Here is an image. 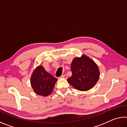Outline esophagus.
<instances>
[{
    "label": "esophagus",
    "instance_id": "obj_1",
    "mask_svg": "<svg viewBox=\"0 0 127 127\" xmlns=\"http://www.w3.org/2000/svg\"><path fill=\"white\" fill-rule=\"evenodd\" d=\"M61 77H62V78H65V79H67L68 77H67V74H63V75H62V76H61Z\"/></svg>",
    "mask_w": 127,
    "mask_h": 127
}]
</instances>
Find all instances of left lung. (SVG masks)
I'll return each mask as SVG.
<instances>
[{
    "label": "left lung",
    "instance_id": "1",
    "mask_svg": "<svg viewBox=\"0 0 127 127\" xmlns=\"http://www.w3.org/2000/svg\"><path fill=\"white\" fill-rule=\"evenodd\" d=\"M72 76L67 81L75 89L87 91L95 85L99 77L97 65L88 56L82 55L73 60L71 63Z\"/></svg>",
    "mask_w": 127,
    "mask_h": 127
}]
</instances>
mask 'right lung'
Returning a JSON list of instances; mask_svg holds the SVG:
<instances>
[{"label": "right lung", "instance_id": "add662e5", "mask_svg": "<svg viewBox=\"0 0 127 127\" xmlns=\"http://www.w3.org/2000/svg\"><path fill=\"white\" fill-rule=\"evenodd\" d=\"M57 80V78L46 72L42 65H39L34 70L31 76V83L36 94L46 96L53 92Z\"/></svg>", "mask_w": 127, "mask_h": 127}]
</instances>
